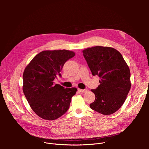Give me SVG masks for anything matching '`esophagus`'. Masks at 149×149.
<instances>
[{
	"label": "esophagus",
	"mask_w": 149,
	"mask_h": 149,
	"mask_svg": "<svg viewBox=\"0 0 149 149\" xmlns=\"http://www.w3.org/2000/svg\"><path fill=\"white\" fill-rule=\"evenodd\" d=\"M78 91L79 92H80V93H86V92L87 91V90H86V89L82 90V89L78 88Z\"/></svg>",
	"instance_id": "34e87169"
}]
</instances>
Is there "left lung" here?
<instances>
[{
    "label": "left lung",
    "mask_w": 149,
    "mask_h": 149,
    "mask_svg": "<svg viewBox=\"0 0 149 149\" xmlns=\"http://www.w3.org/2000/svg\"><path fill=\"white\" fill-rule=\"evenodd\" d=\"M83 55L93 75L100 78L91 109L110 115L124 104L130 88V71L122 55L116 49L96 46L83 50Z\"/></svg>",
    "instance_id": "obj_1"
}]
</instances>
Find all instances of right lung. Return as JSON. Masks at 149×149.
I'll return each mask as SVG.
<instances>
[{
	"instance_id": "1",
	"label": "right lung",
	"mask_w": 149,
	"mask_h": 149,
	"mask_svg": "<svg viewBox=\"0 0 149 149\" xmlns=\"http://www.w3.org/2000/svg\"><path fill=\"white\" fill-rule=\"evenodd\" d=\"M65 49L44 51L37 54L25 68L23 91L32 110L40 118L54 120L64 114L70 107L76 88L54 84L64 63L75 56Z\"/></svg>"
}]
</instances>
